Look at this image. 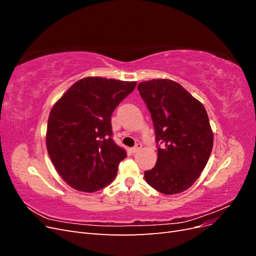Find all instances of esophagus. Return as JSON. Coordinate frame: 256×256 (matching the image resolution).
<instances>
[{"instance_id": "esophagus-1", "label": "esophagus", "mask_w": 256, "mask_h": 256, "mask_svg": "<svg viewBox=\"0 0 256 256\" xmlns=\"http://www.w3.org/2000/svg\"><path fill=\"white\" fill-rule=\"evenodd\" d=\"M141 148H142V145H141L140 143H138V144H136V145L134 147L132 150H131V152H132L134 154H136V152H138V150H140Z\"/></svg>"}]
</instances>
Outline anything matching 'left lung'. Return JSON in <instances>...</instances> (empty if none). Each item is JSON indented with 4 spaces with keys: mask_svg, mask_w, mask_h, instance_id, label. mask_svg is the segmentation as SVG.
<instances>
[{
    "mask_svg": "<svg viewBox=\"0 0 256 256\" xmlns=\"http://www.w3.org/2000/svg\"><path fill=\"white\" fill-rule=\"evenodd\" d=\"M152 114L158 147L157 164L144 172L150 187L177 194L196 182L207 164L214 134L204 106L180 83L152 79L138 83Z\"/></svg>",
    "mask_w": 256,
    "mask_h": 256,
    "instance_id": "left-lung-1",
    "label": "left lung"
}]
</instances>
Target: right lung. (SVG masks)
Returning a JSON list of instances; mask_svg holds the SVG:
<instances>
[{
	"label": "right lung",
	"instance_id": "1",
	"mask_svg": "<svg viewBox=\"0 0 256 256\" xmlns=\"http://www.w3.org/2000/svg\"><path fill=\"white\" fill-rule=\"evenodd\" d=\"M136 81L86 76L52 106L46 134L49 157L72 188L95 192L109 184L127 157L112 138L111 116Z\"/></svg>",
	"mask_w": 256,
	"mask_h": 256
}]
</instances>
